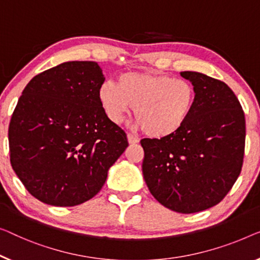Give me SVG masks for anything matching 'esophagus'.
<instances>
[{
    "label": "esophagus",
    "mask_w": 260,
    "mask_h": 260,
    "mask_svg": "<svg viewBox=\"0 0 260 260\" xmlns=\"http://www.w3.org/2000/svg\"><path fill=\"white\" fill-rule=\"evenodd\" d=\"M127 139H128V142L131 143V145H134V143H138L139 141H140V139H139L138 137H135V135L128 133L127 134Z\"/></svg>",
    "instance_id": "1"
}]
</instances>
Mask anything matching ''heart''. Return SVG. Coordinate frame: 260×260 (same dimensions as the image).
Returning <instances> with one entry per match:
<instances>
[{"instance_id":"b5f03b06","label":"heart","mask_w":260,"mask_h":260,"mask_svg":"<svg viewBox=\"0 0 260 260\" xmlns=\"http://www.w3.org/2000/svg\"><path fill=\"white\" fill-rule=\"evenodd\" d=\"M98 98L107 118L121 123L134 107L138 126L150 138H167L188 121L196 92L188 80L150 71L126 72L117 84L100 85Z\"/></svg>"}]
</instances>
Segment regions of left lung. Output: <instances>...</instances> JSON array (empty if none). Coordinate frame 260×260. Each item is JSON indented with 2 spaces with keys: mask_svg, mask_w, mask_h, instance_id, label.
Listing matches in <instances>:
<instances>
[{
  "mask_svg": "<svg viewBox=\"0 0 260 260\" xmlns=\"http://www.w3.org/2000/svg\"><path fill=\"white\" fill-rule=\"evenodd\" d=\"M191 81L196 102L175 134L142 139V174L157 202L181 214L218 204L241 174L245 117L225 83L200 72H181Z\"/></svg>",
  "mask_w": 260,
  "mask_h": 260,
  "instance_id": "obj_1",
  "label": "left lung"
}]
</instances>
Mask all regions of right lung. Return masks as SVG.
<instances>
[{"label": "right lung", "instance_id": "right-lung-1", "mask_svg": "<svg viewBox=\"0 0 260 260\" xmlns=\"http://www.w3.org/2000/svg\"><path fill=\"white\" fill-rule=\"evenodd\" d=\"M105 77L95 61H67L35 76L9 123L10 164L35 199L75 207L100 191L128 147L104 112Z\"/></svg>", "mask_w": 260, "mask_h": 260}]
</instances>
